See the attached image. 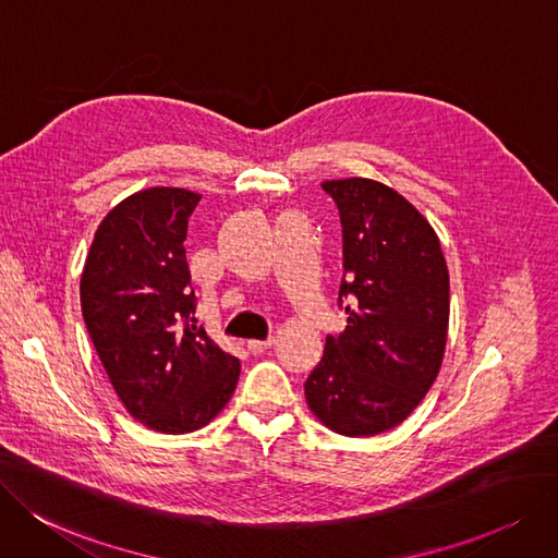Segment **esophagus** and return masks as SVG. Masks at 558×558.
Segmentation results:
<instances>
[{
  "label": "esophagus",
  "instance_id": "esophagus-1",
  "mask_svg": "<svg viewBox=\"0 0 558 558\" xmlns=\"http://www.w3.org/2000/svg\"><path fill=\"white\" fill-rule=\"evenodd\" d=\"M272 343H275V339L270 337V339H265V341H256V339H252V341H247V350L252 352V354H260V352H265V350H270L272 348Z\"/></svg>",
  "mask_w": 558,
  "mask_h": 558
}]
</instances>
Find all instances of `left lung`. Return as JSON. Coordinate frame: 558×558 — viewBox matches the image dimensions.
Instances as JSON below:
<instances>
[{
    "label": "left lung",
    "instance_id": "8db88e82",
    "mask_svg": "<svg viewBox=\"0 0 558 558\" xmlns=\"http://www.w3.org/2000/svg\"><path fill=\"white\" fill-rule=\"evenodd\" d=\"M343 227L339 302L348 325L327 337L304 383L306 405L345 437L396 428L428 393L449 331V267L403 194L371 178L325 181Z\"/></svg>",
    "mask_w": 558,
    "mask_h": 558
}]
</instances>
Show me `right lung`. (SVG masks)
Instances as JSON below:
<instances>
[{"mask_svg":"<svg viewBox=\"0 0 558 558\" xmlns=\"http://www.w3.org/2000/svg\"><path fill=\"white\" fill-rule=\"evenodd\" d=\"M202 194L148 187L111 208L88 250L82 316L125 410L150 430L194 433L227 408L240 362L196 325L185 258Z\"/></svg>","mask_w":558,"mask_h":558,"instance_id":"obj_1","label":"right lung"}]
</instances>
